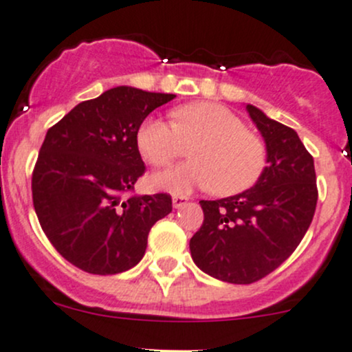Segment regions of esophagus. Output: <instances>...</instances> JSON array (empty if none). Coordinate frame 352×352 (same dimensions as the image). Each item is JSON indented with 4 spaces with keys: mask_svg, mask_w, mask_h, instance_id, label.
Returning a JSON list of instances; mask_svg holds the SVG:
<instances>
[{
    "mask_svg": "<svg viewBox=\"0 0 352 352\" xmlns=\"http://www.w3.org/2000/svg\"><path fill=\"white\" fill-rule=\"evenodd\" d=\"M188 202V197L186 195H173L172 197V204L175 209H180V207H184Z\"/></svg>",
    "mask_w": 352,
    "mask_h": 352,
    "instance_id": "esophagus-1",
    "label": "esophagus"
}]
</instances>
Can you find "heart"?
I'll return each mask as SVG.
<instances>
[{
    "instance_id": "obj_1",
    "label": "heart",
    "mask_w": 352,
    "mask_h": 352,
    "mask_svg": "<svg viewBox=\"0 0 352 352\" xmlns=\"http://www.w3.org/2000/svg\"><path fill=\"white\" fill-rule=\"evenodd\" d=\"M143 158L157 168L187 153L194 160L155 175L153 184L170 192L212 188L236 195L260 180L266 168V145L246 129L238 114L217 102H195L172 111V121L148 116L136 131Z\"/></svg>"
}]
</instances>
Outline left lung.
Returning <instances> with one entry per match:
<instances>
[{
    "mask_svg": "<svg viewBox=\"0 0 352 352\" xmlns=\"http://www.w3.org/2000/svg\"><path fill=\"white\" fill-rule=\"evenodd\" d=\"M246 109L265 138L268 166L241 194L201 201L204 223L188 244L202 272L236 285L265 278L294 253L319 197L314 158L297 133L254 106Z\"/></svg>",
    "mask_w": 352,
    "mask_h": 352,
    "instance_id": "left-lung-1",
    "label": "left lung"
}]
</instances>
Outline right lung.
<instances>
[{"label": "right lung", "instance_id": "right-lung-1", "mask_svg": "<svg viewBox=\"0 0 352 352\" xmlns=\"http://www.w3.org/2000/svg\"><path fill=\"white\" fill-rule=\"evenodd\" d=\"M173 94L120 86L80 102L47 131L32 175L36 217L52 246L92 275L140 263L148 232L172 212L168 194L129 195L145 173L136 131Z\"/></svg>", "mask_w": 352, "mask_h": 352}]
</instances>
